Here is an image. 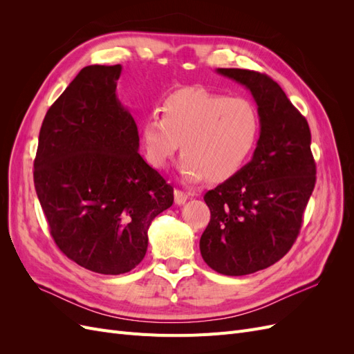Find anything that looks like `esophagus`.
Returning a JSON list of instances; mask_svg holds the SVG:
<instances>
[{"label": "esophagus", "mask_w": 354, "mask_h": 354, "mask_svg": "<svg viewBox=\"0 0 354 354\" xmlns=\"http://www.w3.org/2000/svg\"><path fill=\"white\" fill-rule=\"evenodd\" d=\"M189 196H190V194H187V192H183L180 189L174 190V201L177 205H183V203L189 199Z\"/></svg>", "instance_id": "34e87169"}]
</instances>
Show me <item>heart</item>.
I'll return each mask as SVG.
<instances>
[{
	"label": "heart",
	"mask_w": 354,
	"mask_h": 354,
	"mask_svg": "<svg viewBox=\"0 0 354 354\" xmlns=\"http://www.w3.org/2000/svg\"><path fill=\"white\" fill-rule=\"evenodd\" d=\"M259 136V115L254 104L241 97L207 90H181L149 115L142 124L146 158L162 168L178 151L180 173L189 181L209 176L226 180L243 167Z\"/></svg>",
	"instance_id": "heart-1"
}]
</instances>
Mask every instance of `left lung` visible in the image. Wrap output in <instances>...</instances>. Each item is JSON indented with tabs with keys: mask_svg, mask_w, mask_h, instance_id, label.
<instances>
[{
	"mask_svg": "<svg viewBox=\"0 0 354 354\" xmlns=\"http://www.w3.org/2000/svg\"><path fill=\"white\" fill-rule=\"evenodd\" d=\"M245 85L259 106L260 138L252 159L203 201L211 218L199 248L212 270L242 276L267 269L291 250L316 183L306 118L266 73L217 69Z\"/></svg>",
	"mask_w": 354,
	"mask_h": 354,
	"instance_id": "8db88e82",
	"label": "left lung"
}]
</instances>
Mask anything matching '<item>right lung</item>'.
Wrapping results in <instances>:
<instances>
[{"instance_id":"right-lung-1","label":"right lung","mask_w":354,"mask_h":354,"mask_svg":"<svg viewBox=\"0 0 354 354\" xmlns=\"http://www.w3.org/2000/svg\"><path fill=\"white\" fill-rule=\"evenodd\" d=\"M121 65L85 66L50 106L34 160L50 234L69 260L102 274L133 270L173 186L138 153L131 113L116 97Z\"/></svg>"}]
</instances>
